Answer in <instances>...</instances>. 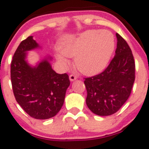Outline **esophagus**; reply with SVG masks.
Instances as JSON below:
<instances>
[{
    "label": "esophagus",
    "mask_w": 149,
    "mask_h": 149,
    "mask_svg": "<svg viewBox=\"0 0 149 149\" xmlns=\"http://www.w3.org/2000/svg\"><path fill=\"white\" fill-rule=\"evenodd\" d=\"M69 79H70L71 81H75L76 79H77V76L74 75V74H70V75H69Z\"/></svg>",
    "instance_id": "esophagus-1"
}]
</instances>
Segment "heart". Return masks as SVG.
<instances>
[{
	"mask_svg": "<svg viewBox=\"0 0 149 149\" xmlns=\"http://www.w3.org/2000/svg\"><path fill=\"white\" fill-rule=\"evenodd\" d=\"M115 48L113 34L107 30H89L65 40L60 45L56 58L66 65V56L74 57L76 68L84 74H95L104 69Z\"/></svg>",
	"mask_w": 149,
	"mask_h": 149,
	"instance_id": "1",
	"label": "heart"
}]
</instances>
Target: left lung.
Segmentation results:
<instances>
[{"label":"left lung","mask_w":149,"mask_h":149,"mask_svg":"<svg viewBox=\"0 0 149 149\" xmlns=\"http://www.w3.org/2000/svg\"><path fill=\"white\" fill-rule=\"evenodd\" d=\"M116 54L104 72L84 81L87 91L86 103L98 116L116 113L131 95L135 80V62L132 51L123 38L116 33Z\"/></svg>","instance_id":"obj_1"}]
</instances>
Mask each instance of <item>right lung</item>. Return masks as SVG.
<instances>
[{"label": "right lung", "mask_w": 149, "mask_h": 149, "mask_svg": "<svg viewBox=\"0 0 149 149\" xmlns=\"http://www.w3.org/2000/svg\"><path fill=\"white\" fill-rule=\"evenodd\" d=\"M39 48L28 36L13 55L11 82L16 101L24 111L36 119H48L60 110L70 81L66 73L57 74L52 69L48 56L36 66L27 61V51Z\"/></svg>", "instance_id": "obj_1"}]
</instances>
